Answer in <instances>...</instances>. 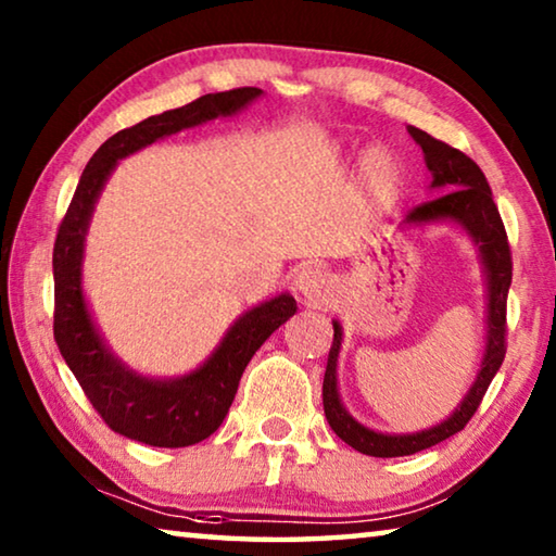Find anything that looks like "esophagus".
<instances>
[{"mask_svg":"<svg viewBox=\"0 0 556 556\" xmlns=\"http://www.w3.org/2000/svg\"><path fill=\"white\" fill-rule=\"evenodd\" d=\"M294 289L301 301L312 308H324L333 301V279L321 267H301L294 277Z\"/></svg>","mask_w":556,"mask_h":556,"instance_id":"1","label":"esophagus"}]
</instances>
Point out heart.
Instances as JSON below:
<instances>
[{"instance_id": "heart-1", "label": "heart", "mask_w": 556, "mask_h": 556, "mask_svg": "<svg viewBox=\"0 0 556 556\" xmlns=\"http://www.w3.org/2000/svg\"><path fill=\"white\" fill-rule=\"evenodd\" d=\"M365 181H368L370 191L378 195V199H388L400 184V172L388 154L372 152L365 159Z\"/></svg>"}]
</instances>
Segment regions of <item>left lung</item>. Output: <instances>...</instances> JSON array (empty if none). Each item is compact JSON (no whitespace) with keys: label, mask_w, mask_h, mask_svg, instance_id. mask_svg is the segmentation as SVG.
Instances as JSON below:
<instances>
[{"label":"left lung","mask_w":556,"mask_h":556,"mask_svg":"<svg viewBox=\"0 0 556 556\" xmlns=\"http://www.w3.org/2000/svg\"><path fill=\"white\" fill-rule=\"evenodd\" d=\"M414 142L425 152L427 166L434 181L431 186L439 188L437 199L419 203L412 208L409 223H427L437 218L458 220L464 228L473 235V240L481 248V255L488 271V345L485 357L478 372V380L460 407L451 417L434 429L419 431V434L407 437H390L378 434V431L365 429L343 409L336 390V361L341 351V326L333 324V343L328 351L326 375H324V412L331 429L341 437L348 446L361 451L365 456L392 458V456H409L429 446H437L448 437L458 434L464 429L476 409L481 407L488 384L493 382L495 372L501 370L503 357L507 351V291L513 281V252L507 242V232L501 218V211L493 201L491 186L473 159L466 156L460 149H454L441 139H434L427 131L409 127Z\"/></svg>","instance_id":"left-lung-1"}]
</instances>
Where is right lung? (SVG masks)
Returning a JSON list of instances; mask_svg holds the SVG:
<instances>
[{"label":"right lung","instance_id":"right-lung-1","mask_svg":"<svg viewBox=\"0 0 556 556\" xmlns=\"http://www.w3.org/2000/svg\"><path fill=\"white\" fill-rule=\"evenodd\" d=\"M260 88L211 92L178 110L119 129L83 172L53 242V338L63 361L102 421L117 434L149 446L181 448L208 439L223 425L238 384L257 348L296 312L294 296L281 294L235 321L208 361L181 380H147L129 372L102 345L80 289L83 242L92 205L117 159L176 135L186 127L235 115L260 96Z\"/></svg>","mask_w":556,"mask_h":556}]
</instances>
